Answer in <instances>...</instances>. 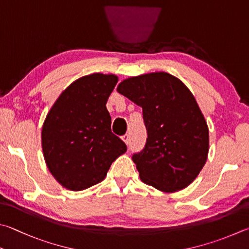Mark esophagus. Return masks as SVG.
I'll return each mask as SVG.
<instances>
[{"label": "esophagus", "instance_id": "34e87169", "mask_svg": "<svg viewBox=\"0 0 249 249\" xmlns=\"http://www.w3.org/2000/svg\"><path fill=\"white\" fill-rule=\"evenodd\" d=\"M122 139H123V142L126 144H129V135L128 134H125L124 136H122Z\"/></svg>", "mask_w": 249, "mask_h": 249}]
</instances>
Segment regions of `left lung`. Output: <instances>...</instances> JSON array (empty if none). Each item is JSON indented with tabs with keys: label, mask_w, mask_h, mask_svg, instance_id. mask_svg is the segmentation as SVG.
Masks as SVG:
<instances>
[{
	"label": "left lung",
	"mask_w": 249,
	"mask_h": 249,
	"mask_svg": "<svg viewBox=\"0 0 249 249\" xmlns=\"http://www.w3.org/2000/svg\"><path fill=\"white\" fill-rule=\"evenodd\" d=\"M117 91L142 107L148 137L133 155L142 182L165 193L187 187L209 151L207 122L193 93L164 71L125 79Z\"/></svg>",
	"instance_id": "8db88e82"
}]
</instances>
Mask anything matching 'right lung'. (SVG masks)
Instances as JSON below:
<instances>
[{
    "label": "right lung",
    "mask_w": 249,
    "mask_h": 249,
    "mask_svg": "<svg viewBox=\"0 0 249 249\" xmlns=\"http://www.w3.org/2000/svg\"><path fill=\"white\" fill-rule=\"evenodd\" d=\"M117 76L100 73L71 84L44 120L42 150L49 171L62 186L83 191L105 179L113 161L127 150L111 132L107 101Z\"/></svg>",
    "instance_id": "1"
}]
</instances>
